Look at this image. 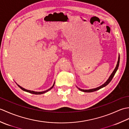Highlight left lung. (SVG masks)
Segmentation results:
<instances>
[{
  "label": "left lung",
  "instance_id": "8db88e82",
  "mask_svg": "<svg viewBox=\"0 0 129 129\" xmlns=\"http://www.w3.org/2000/svg\"><path fill=\"white\" fill-rule=\"evenodd\" d=\"M119 62H120V56H119V59H118V61H117V65L116 67L115 68V69H114V72H113V73L111 74V75H110V77H109V78L108 79V80L106 81V82L105 83H104L103 85H102L97 87V88H95V89H90V90H83V89H79L78 88L79 90H80V91H83V92H94V91H97V90H99L101 88H103V87L106 86L107 85H108L109 83H110V82L111 81L112 79H113L114 76L115 75V73L116 72V71L117 70V69H118L119 68Z\"/></svg>",
  "mask_w": 129,
  "mask_h": 129
}]
</instances>
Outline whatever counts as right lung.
I'll return each mask as SVG.
<instances>
[{
  "label": "right lung",
  "mask_w": 129,
  "mask_h": 129,
  "mask_svg": "<svg viewBox=\"0 0 129 129\" xmlns=\"http://www.w3.org/2000/svg\"><path fill=\"white\" fill-rule=\"evenodd\" d=\"M18 86L19 87H20V88L21 90H23V91H26V92H29V93H31V94H33L40 95V94H44V93H45V92H47L48 91H49V90H51L52 88H53V86H54V85H53V86H52L51 87H50V89H48V90H46V91H42V92H36V91H30V90H26V89H25L23 88L22 87L20 86L19 85H18Z\"/></svg>",
  "instance_id": "obj_1"
}]
</instances>
